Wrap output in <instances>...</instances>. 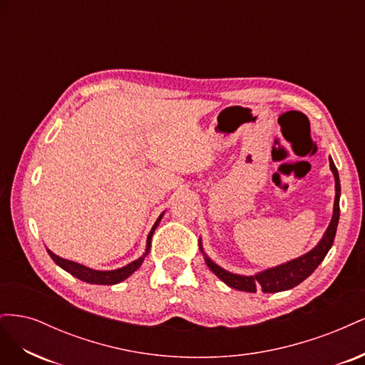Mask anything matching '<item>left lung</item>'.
I'll return each instance as SVG.
<instances>
[{"label": "left lung", "mask_w": 365, "mask_h": 365, "mask_svg": "<svg viewBox=\"0 0 365 365\" xmlns=\"http://www.w3.org/2000/svg\"><path fill=\"white\" fill-rule=\"evenodd\" d=\"M329 163H330V170L334 172V176H335V189H336L334 216H332V220H330L323 239L319 240V244L314 250H311L302 257L294 259L288 263H283L280 267L269 268L256 275H239V274L228 272L224 268L217 267L215 262H212L205 256L207 267L212 269L225 284H228L230 288H235L237 291H245V292H257L260 289L267 294L280 292L286 289H292L294 286L300 284L303 280H306L309 275L318 268V264L323 262L330 247L334 245V239L336 235V227L339 220V195H341L339 175L332 158H329ZM200 247H201V242H200ZM201 251H202V247H201Z\"/></svg>", "instance_id": "left-lung-1"}]
</instances>
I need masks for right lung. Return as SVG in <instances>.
<instances>
[{
    "label": "right lung",
    "instance_id": "right-lung-1",
    "mask_svg": "<svg viewBox=\"0 0 365 365\" xmlns=\"http://www.w3.org/2000/svg\"><path fill=\"white\" fill-rule=\"evenodd\" d=\"M163 215L164 213L160 215V217L157 219V222L153 224V227L150 230V233L148 236L146 252L143 254V257H140V259H137L134 262H130L129 264H126V267H123V268H118V269H114V271H96V269L83 267V264H81V263H76V262H71V260H67V259H62V257L56 256V254H54V252H51L50 250H47V251L50 254V257L54 260V263L59 264L62 269L70 272L71 275H74V277H77V279L82 280V282L91 283V284H115V283H120V282H123L125 279H128L132 272L137 271L140 268V264L143 263V260H145V257H146V254L149 252L150 239L153 236V231H155V228L158 227Z\"/></svg>",
    "mask_w": 365,
    "mask_h": 365
}]
</instances>
